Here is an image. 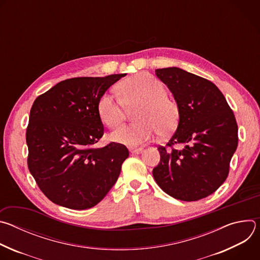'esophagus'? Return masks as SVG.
Segmentation results:
<instances>
[{"instance_id": "obj_1", "label": "esophagus", "mask_w": 260, "mask_h": 260, "mask_svg": "<svg viewBox=\"0 0 260 260\" xmlns=\"http://www.w3.org/2000/svg\"><path fill=\"white\" fill-rule=\"evenodd\" d=\"M129 152L133 154H140L143 152V148H131Z\"/></svg>"}]
</instances>
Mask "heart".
I'll list each match as a JSON object with an SVG mask.
<instances>
[{"label":"heart","mask_w":260,"mask_h":260,"mask_svg":"<svg viewBox=\"0 0 260 260\" xmlns=\"http://www.w3.org/2000/svg\"><path fill=\"white\" fill-rule=\"evenodd\" d=\"M121 98L113 92H105L98 102L101 120L109 127L119 126L126 117V107L141 106L136 119L140 122L119 127L110 135L113 142L135 147L153 138L168 136L175 131L179 110L170 100L167 87L148 74H137L120 84Z\"/></svg>","instance_id":"1"}]
</instances>
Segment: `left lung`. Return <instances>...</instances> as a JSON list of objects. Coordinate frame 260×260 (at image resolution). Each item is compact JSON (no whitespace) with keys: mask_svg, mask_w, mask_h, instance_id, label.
I'll return each mask as SVG.
<instances>
[{"mask_svg":"<svg viewBox=\"0 0 260 260\" xmlns=\"http://www.w3.org/2000/svg\"><path fill=\"white\" fill-rule=\"evenodd\" d=\"M174 95L179 122L153 169L158 186L174 199L193 202L215 192L230 172L238 124L224 95L211 81L171 67L155 70ZM174 144L183 146L176 150Z\"/></svg>","mask_w":260,"mask_h":260,"instance_id":"left-lung-1","label":"left lung"}]
</instances>
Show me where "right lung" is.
I'll use <instances>...</instances> for the list:
<instances>
[{
  "mask_svg": "<svg viewBox=\"0 0 260 260\" xmlns=\"http://www.w3.org/2000/svg\"><path fill=\"white\" fill-rule=\"evenodd\" d=\"M126 74L63 80L37 98L26 128L27 166L41 191L54 204L85 210L99 204L117 181L127 148L104 135L98 102Z\"/></svg>",
  "mask_w": 260,
  "mask_h": 260,
  "instance_id": "obj_1",
  "label": "right lung"
}]
</instances>
